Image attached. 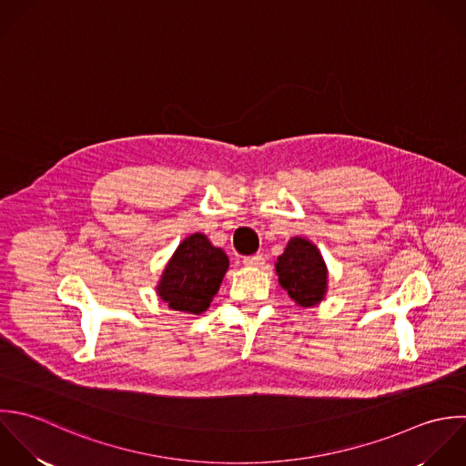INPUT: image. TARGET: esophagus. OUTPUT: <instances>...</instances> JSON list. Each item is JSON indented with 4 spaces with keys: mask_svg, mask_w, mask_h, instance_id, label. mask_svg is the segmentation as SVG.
Segmentation results:
<instances>
[{
    "mask_svg": "<svg viewBox=\"0 0 466 466\" xmlns=\"http://www.w3.org/2000/svg\"><path fill=\"white\" fill-rule=\"evenodd\" d=\"M263 263H265V258L261 254H254V256L243 258V265H247V267H261Z\"/></svg>",
    "mask_w": 466,
    "mask_h": 466,
    "instance_id": "34e87169",
    "label": "esophagus"
}]
</instances>
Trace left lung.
Here are the masks:
<instances>
[{"label": "left lung", "instance_id": "obj_1", "mask_svg": "<svg viewBox=\"0 0 466 466\" xmlns=\"http://www.w3.org/2000/svg\"><path fill=\"white\" fill-rule=\"evenodd\" d=\"M279 285L299 307L318 305L327 292V265L318 247L305 238H292L278 258Z\"/></svg>", "mask_w": 466, "mask_h": 466}]
</instances>
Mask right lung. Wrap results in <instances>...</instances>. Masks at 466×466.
Masks as SVG:
<instances>
[{
    "mask_svg": "<svg viewBox=\"0 0 466 466\" xmlns=\"http://www.w3.org/2000/svg\"><path fill=\"white\" fill-rule=\"evenodd\" d=\"M228 268L227 254L214 247L205 234L188 236L167 263L157 296L172 310L203 314L218 294Z\"/></svg>",
    "mask_w": 466,
    "mask_h": 466,
    "instance_id": "obj_1",
    "label": "right lung"
}]
</instances>
